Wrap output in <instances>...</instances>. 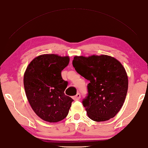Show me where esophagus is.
<instances>
[{"instance_id":"obj_1","label":"esophagus","mask_w":148,"mask_h":148,"mask_svg":"<svg viewBox=\"0 0 148 148\" xmlns=\"http://www.w3.org/2000/svg\"><path fill=\"white\" fill-rule=\"evenodd\" d=\"M73 98L75 100H79L80 98H81V95H80L79 93H77L75 96H73Z\"/></svg>"}]
</instances>
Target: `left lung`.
<instances>
[{"label": "left lung", "mask_w": 148, "mask_h": 148, "mask_svg": "<svg viewBox=\"0 0 148 148\" xmlns=\"http://www.w3.org/2000/svg\"><path fill=\"white\" fill-rule=\"evenodd\" d=\"M73 65L89 81L88 96L83 101L88 117L96 122L114 117L125 102L128 76L123 65L108 55L75 56Z\"/></svg>", "instance_id": "1"}]
</instances>
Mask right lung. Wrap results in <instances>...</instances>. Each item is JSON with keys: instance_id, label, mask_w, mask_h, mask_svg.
I'll use <instances>...</instances> for the list:
<instances>
[{"instance_id": "obj_1", "label": "right lung", "mask_w": 148, "mask_h": 148, "mask_svg": "<svg viewBox=\"0 0 148 148\" xmlns=\"http://www.w3.org/2000/svg\"><path fill=\"white\" fill-rule=\"evenodd\" d=\"M69 62L67 56L42 54L34 58L24 73L27 100L36 115L45 121L59 122L68 114L73 100L65 95L67 82L61 73Z\"/></svg>"}]
</instances>
